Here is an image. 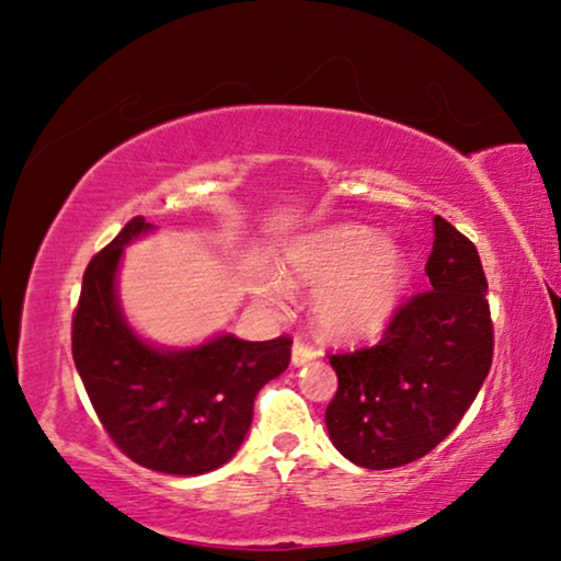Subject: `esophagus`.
Segmentation results:
<instances>
[{"label": "esophagus", "mask_w": 561, "mask_h": 561, "mask_svg": "<svg viewBox=\"0 0 561 561\" xmlns=\"http://www.w3.org/2000/svg\"><path fill=\"white\" fill-rule=\"evenodd\" d=\"M317 357V353H314V347H309V345H305V342H295V345H291V365L295 367H302V365H307V363H312Z\"/></svg>", "instance_id": "34e87169"}]
</instances>
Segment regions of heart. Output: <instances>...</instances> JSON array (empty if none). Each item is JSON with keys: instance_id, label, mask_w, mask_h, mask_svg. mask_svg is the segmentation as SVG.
<instances>
[{"instance_id": "heart-1", "label": "heart", "mask_w": 561, "mask_h": 561, "mask_svg": "<svg viewBox=\"0 0 561 561\" xmlns=\"http://www.w3.org/2000/svg\"><path fill=\"white\" fill-rule=\"evenodd\" d=\"M277 274H264L259 297L277 312L291 302L289 287L317 289L312 317L324 337L345 345L370 342L388 330L411 279L403 247L360 224H337L284 249Z\"/></svg>"}]
</instances>
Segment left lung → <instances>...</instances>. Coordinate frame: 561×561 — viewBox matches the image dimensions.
Listing matches in <instances>:
<instances>
[{"mask_svg": "<svg viewBox=\"0 0 561 561\" xmlns=\"http://www.w3.org/2000/svg\"><path fill=\"white\" fill-rule=\"evenodd\" d=\"M428 291L398 309L375 347L330 355L337 392L324 413L332 446L363 468L411 463L456 428L494 355L489 284L476 247L433 219Z\"/></svg>", "mask_w": 561, "mask_h": 561, "instance_id": "1", "label": "left lung"}]
</instances>
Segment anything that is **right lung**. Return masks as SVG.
Wrapping results in <instances>:
<instances>
[{
    "label": "right lung",
    "mask_w": 561,
    "mask_h": 561,
    "mask_svg": "<svg viewBox=\"0 0 561 561\" xmlns=\"http://www.w3.org/2000/svg\"><path fill=\"white\" fill-rule=\"evenodd\" d=\"M144 216L93 256L72 320V360L107 436L125 456L173 476H201L231 461L254 417L262 386L289 365L291 340L249 342L231 332L188 347L140 337L123 312L125 247L153 233Z\"/></svg>",
    "instance_id": "1"
}]
</instances>
